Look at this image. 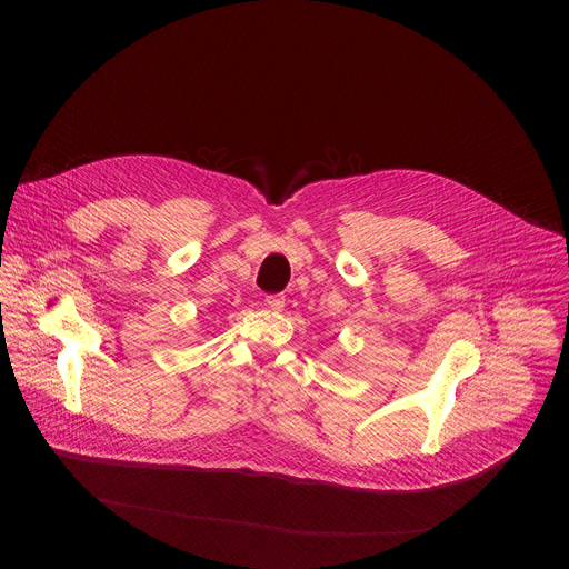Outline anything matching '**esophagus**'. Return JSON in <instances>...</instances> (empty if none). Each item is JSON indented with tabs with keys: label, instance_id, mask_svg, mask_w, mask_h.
I'll list each match as a JSON object with an SVG mask.
<instances>
[{
	"label": "esophagus",
	"instance_id": "obj_1",
	"mask_svg": "<svg viewBox=\"0 0 569 569\" xmlns=\"http://www.w3.org/2000/svg\"><path fill=\"white\" fill-rule=\"evenodd\" d=\"M266 306H268L270 310H283L286 297H283V295H268V297H266Z\"/></svg>",
	"mask_w": 569,
	"mask_h": 569
}]
</instances>
